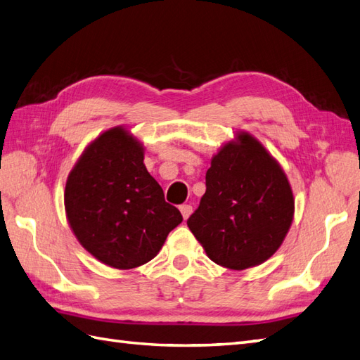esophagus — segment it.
<instances>
[{"label": "esophagus", "instance_id": "obj_1", "mask_svg": "<svg viewBox=\"0 0 360 360\" xmlns=\"http://www.w3.org/2000/svg\"><path fill=\"white\" fill-rule=\"evenodd\" d=\"M180 212H181L183 218H185V220H188L189 215L192 214V206H191V205H183V206H180Z\"/></svg>", "mask_w": 360, "mask_h": 360}]
</instances>
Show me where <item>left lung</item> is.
<instances>
[{"label":"left lung","mask_w":360,"mask_h":360,"mask_svg":"<svg viewBox=\"0 0 360 360\" xmlns=\"http://www.w3.org/2000/svg\"><path fill=\"white\" fill-rule=\"evenodd\" d=\"M295 200L279 163L249 133L218 151L206 172V192L188 227L217 264L255 267L281 246Z\"/></svg>","instance_id":"left-lung-1"}]
</instances>
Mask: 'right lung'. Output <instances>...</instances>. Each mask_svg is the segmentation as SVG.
<instances>
[{
  "label": "right lung",
  "mask_w": 360,
  "mask_h": 360,
  "mask_svg": "<svg viewBox=\"0 0 360 360\" xmlns=\"http://www.w3.org/2000/svg\"><path fill=\"white\" fill-rule=\"evenodd\" d=\"M143 146L124 127L85 148L65 183L70 227L103 264L128 270L151 261L183 217L146 171Z\"/></svg>",
  "instance_id": "obj_1"
}]
</instances>
